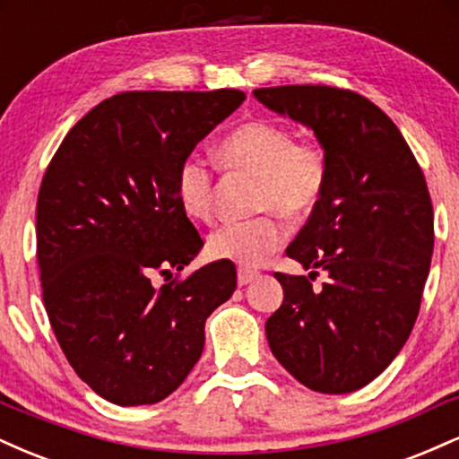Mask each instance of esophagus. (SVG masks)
<instances>
[{"label":"esophagus","mask_w":459,"mask_h":459,"mask_svg":"<svg viewBox=\"0 0 459 459\" xmlns=\"http://www.w3.org/2000/svg\"><path fill=\"white\" fill-rule=\"evenodd\" d=\"M256 276H259V273L252 270H239L237 272V282H239V287H246V284H250Z\"/></svg>","instance_id":"obj_1"}]
</instances>
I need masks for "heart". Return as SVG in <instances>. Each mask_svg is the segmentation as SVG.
Segmentation results:
<instances>
[{"instance_id": "1", "label": "heart", "mask_w": 459, "mask_h": 459, "mask_svg": "<svg viewBox=\"0 0 459 459\" xmlns=\"http://www.w3.org/2000/svg\"><path fill=\"white\" fill-rule=\"evenodd\" d=\"M218 157L229 170L259 177L256 209L304 220L315 212L328 183V160L317 142L293 140L284 125L247 120L224 135ZM177 200L194 220L213 213V172L209 163L189 155L177 170ZM287 239V226L276 213L246 222H226L207 239L213 259L252 270L265 263Z\"/></svg>"}]
</instances>
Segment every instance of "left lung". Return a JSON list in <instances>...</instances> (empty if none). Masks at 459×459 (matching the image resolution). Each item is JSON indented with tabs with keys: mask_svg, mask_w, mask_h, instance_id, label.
Returning <instances> with one entry per match:
<instances>
[{
	"mask_svg": "<svg viewBox=\"0 0 459 459\" xmlns=\"http://www.w3.org/2000/svg\"><path fill=\"white\" fill-rule=\"evenodd\" d=\"M255 99L313 131L328 160L324 196L287 247L310 273H273L284 299L265 324L267 343L310 391L354 393L414 328L434 250L428 183L402 131L360 94L276 86ZM317 269L329 282L313 292Z\"/></svg>",
	"mask_w": 459,
	"mask_h": 459,
	"instance_id": "left-lung-1",
	"label": "left lung"
}]
</instances>
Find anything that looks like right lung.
Segmentation results:
<instances>
[{
    "instance_id": "obj_1",
    "label": "right lung",
    "mask_w": 459,
    "mask_h": 459,
    "mask_svg": "<svg viewBox=\"0 0 459 459\" xmlns=\"http://www.w3.org/2000/svg\"><path fill=\"white\" fill-rule=\"evenodd\" d=\"M239 91L120 92L66 134L36 203L43 299L66 360L116 405L157 403L204 347V321L237 287L215 261L186 281L203 247L177 200V170L244 103Z\"/></svg>"
}]
</instances>
